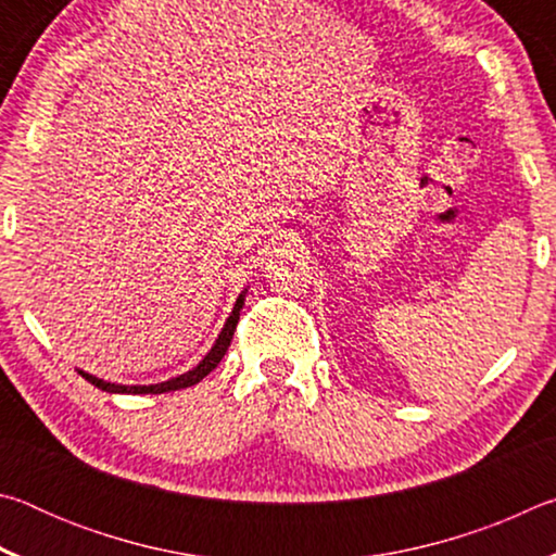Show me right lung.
Returning <instances> with one entry per match:
<instances>
[{
  "mask_svg": "<svg viewBox=\"0 0 556 556\" xmlns=\"http://www.w3.org/2000/svg\"><path fill=\"white\" fill-rule=\"evenodd\" d=\"M244 294H248V289L240 291L238 301H235L230 316L225 318V324L220 328L218 338H215V343L211 345V351L203 355V361L195 365L184 375H176L172 380H164V382H156V384H119V382H108L102 378H96V375H90L86 370H78L83 378H86L90 384H96L98 390L102 392H110V394H162V392H174V390H184V388H191V384H199L205 375L213 372L218 368V363L223 361V355L228 353V345L232 341V333H235V326L240 321V312L244 306Z\"/></svg>",
  "mask_w": 556,
  "mask_h": 556,
  "instance_id": "obj_1",
  "label": "right lung"
}]
</instances>
